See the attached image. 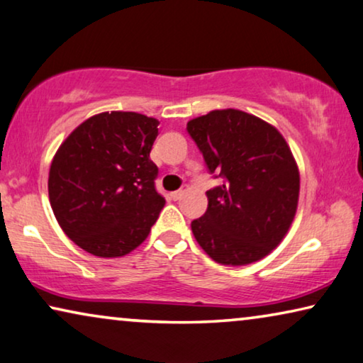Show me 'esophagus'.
Returning <instances> with one entry per match:
<instances>
[{"mask_svg": "<svg viewBox=\"0 0 363 363\" xmlns=\"http://www.w3.org/2000/svg\"><path fill=\"white\" fill-rule=\"evenodd\" d=\"M187 191V187H182V189H179V191H174V192H171L169 196H171V199L172 200H179L181 197H182V194Z\"/></svg>", "mask_w": 363, "mask_h": 363, "instance_id": "34e87169", "label": "esophagus"}]
</instances>
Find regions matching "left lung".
Masks as SVG:
<instances>
[{"mask_svg": "<svg viewBox=\"0 0 363 363\" xmlns=\"http://www.w3.org/2000/svg\"><path fill=\"white\" fill-rule=\"evenodd\" d=\"M187 132L210 174L223 179L207 191V212L191 223L197 242L225 266L267 256L284 240L298 203V167L285 138L236 109L192 118Z\"/></svg>", "mask_w": 363, "mask_h": 363, "instance_id": "8db88e82", "label": "left lung"}]
</instances>
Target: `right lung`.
I'll use <instances>...</instances> for the list:
<instances>
[{"mask_svg":"<svg viewBox=\"0 0 363 363\" xmlns=\"http://www.w3.org/2000/svg\"><path fill=\"white\" fill-rule=\"evenodd\" d=\"M160 122L102 112L69 133L53 156L48 197L58 225L81 250L125 256L147 240L166 200L150 151Z\"/></svg>","mask_w":363,"mask_h":363,"instance_id":"right-lung-1","label":"right lung"}]
</instances>
